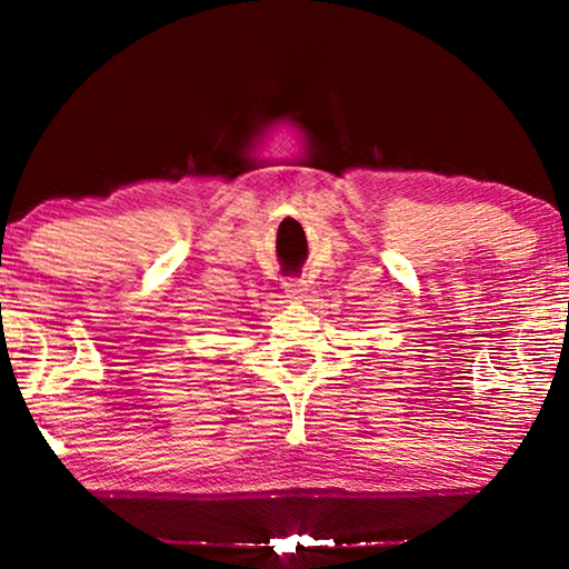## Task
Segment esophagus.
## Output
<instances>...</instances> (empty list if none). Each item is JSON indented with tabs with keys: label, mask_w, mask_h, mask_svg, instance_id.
I'll return each mask as SVG.
<instances>
[{
	"label": "esophagus",
	"mask_w": 569,
	"mask_h": 569,
	"mask_svg": "<svg viewBox=\"0 0 569 569\" xmlns=\"http://www.w3.org/2000/svg\"><path fill=\"white\" fill-rule=\"evenodd\" d=\"M283 288H286V296L288 298H293V301H301V298L308 291V283L301 281V278H291V281L283 283Z\"/></svg>",
	"instance_id": "1"
}]
</instances>
